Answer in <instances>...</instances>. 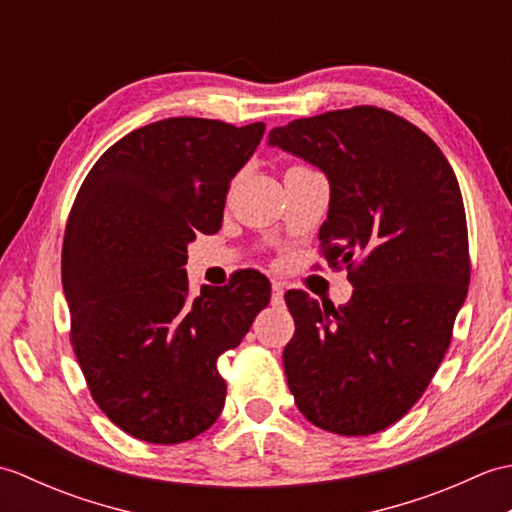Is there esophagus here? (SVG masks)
I'll return each mask as SVG.
<instances>
[{"instance_id": "obj_1", "label": "esophagus", "mask_w": 512, "mask_h": 512, "mask_svg": "<svg viewBox=\"0 0 512 512\" xmlns=\"http://www.w3.org/2000/svg\"><path fill=\"white\" fill-rule=\"evenodd\" d=\"M284 303V284L273 281V306H281Z\"/></svg>"}]
</instances>
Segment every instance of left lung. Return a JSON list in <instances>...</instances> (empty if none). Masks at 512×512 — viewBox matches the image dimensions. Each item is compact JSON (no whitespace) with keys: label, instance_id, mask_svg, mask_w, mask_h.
<instances>
[{"label":"left lung","instance_id":"1","mask_svg":"<svg viewBox=\"0 0 512 512\" xmlns=\"http://www.w3.org/2000/svg\"><path fill=\"white\" fill-rule=\"evenodd\" d=\"M268 145L325 173L323 255L354 286L339 308L286 292L297 328L284 350L290 394L325 431L378 433L431 383L469 290L458 178L427 134L372 105L275 127Z\"/></svg>","mask_w":512,"mask_h":512}]
</instances>
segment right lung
<instances>
[{
	"label": "right lung",
	"mask_w": 512,
	"mask_h": 512,
	"mask_svg": "<svg viewBox=\"0 0 512 512\" xmlns=\"http://www.w3.org/2000/svg\"><path fill=\"white\" fill-rule=\"evenodd\" d=\"M264 132L165 118L114 143L76 193L61 253L70 341L96 405L138 440L178 444L211 427L226 398L217 358L268 306L257 270L200 297L184 270L195 235L220 231L231 180Z\"/></svg>",
	"instance_id": "add662e5"
}]
</instances>
